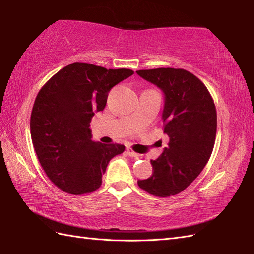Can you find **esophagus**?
Segmentation results:
<instances>
[{
    "instance_id": "34e87169",
    "label": "esophagus",
    "mask_w": 254,
    "mask_h": 254,
    "mask_svg": "<svg viewBox=\"0 0 254 254\" xmlns=\"http://www.w3.org/2000/svg\"><path fill=\"white\" fill-rule=\"evenodd\" d=\"M127 153L128 156H130V157H138V154L134 152V150L130 147L127 148Z\"/></svg>"
}]
</instances>
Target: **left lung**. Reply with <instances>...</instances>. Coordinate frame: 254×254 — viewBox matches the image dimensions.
Returning <instances> with one entry per match:
<instances>
[{
    "label": "left lung",
    "mask_w": 254,
    "mask_h": 254,
    "mask_svg": "<svg viewBox=\"0 0 254 254\" xmlns=\"http://www.w3.org/2000/svg\"><path fill=\"white\" fill-rule=\"evenodd\" d=\"M136 73L164 93V133L169 137L163 154L150 160L153 175L137 185L155 196L176 195L195 180L212 155L216 108L206 86L186 69L159 67Z\"/></svg>",
    "instance_id": "8db88e82"
}]
</instances>
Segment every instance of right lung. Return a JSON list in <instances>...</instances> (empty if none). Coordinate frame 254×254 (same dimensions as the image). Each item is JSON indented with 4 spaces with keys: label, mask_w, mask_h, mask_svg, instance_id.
Here are the masks:
<instances>
[{
    "label": "right lung",
    "mask_w": 254,
    "mask_h": 254,
    "mask_svg": "<svg viewBox=\"0 0 254 254\" xmlns=\"http://www.w3.org/2000/svg\"><path fill=\"white\" fill-rule=\"evenodd\" d=\"M133 74L128 68L74 62L38 93L31 141L48 178L62 191L74 195L96 191L111 158L124 152L121 144L94 142L89 127L95 112L105 109L110 89Z\"/></svg>",
    "instance_id": "1"
}]
</instances>
